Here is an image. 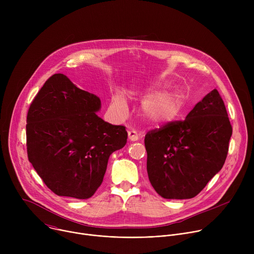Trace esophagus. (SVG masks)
I'll return each mask as SVG.
<instances>
[{"instance_id": "1", "label": "esophagus", "mask_w": 254, "mask_h": 254, "mask_svg": "<svg viewBox=\"0 0 254 254\" xmlns=\"http://www.w3.org/2000/svg\"><path fill=\"white\" fill-rule=\"evenodd\" d=\"M127 135H128V139L131 141H135L139 138V134L135 130H129L127 132Z\"/></svg>"}]
</instances>
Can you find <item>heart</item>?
Returning <instances> with one entry per match:
<instances>
[{"mask_svg":"<svg viewBox=\"0 0 254 254\" xmlns=\"http://www.w3.org/2000/svg\"><path fill=\"white\" fill-rule=\"evenodd\" d=\"M147 99L142 105V116L152 124H167L175 120L182 111L185 98L182 92L167 91L165 87L150 88L144 93ZM114 103L123 113L127 111L126 98L121 93L114 96Z\"/></svg>","mask_w":254,"mask_h":254,"instance_id":"heart-1","label":"heart"}]
</instances>
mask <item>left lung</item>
<instances>
[{
	"label": "left lung",
	"instance_id": "8db88e82",
	"mask_svg": "<svg viewBox=\"0 0 254 254\" xmlns=\"http://www.w3.org/2000/svg\"><path fill=\"white\" fill-rule=\"evenodd\" d=\"M232 134L224 102L209 92L185 121L169 123L144 136L149 180L165 199L198 195L226 160Z\"/></svg>",
	"mask_w": 254,
	"mask_h": 254
}]
</instances>
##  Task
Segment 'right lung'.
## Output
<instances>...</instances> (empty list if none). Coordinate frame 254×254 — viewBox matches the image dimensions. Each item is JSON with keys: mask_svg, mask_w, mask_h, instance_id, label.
I'll list each match as a JSON object with an SVG mask.
<instances>
[{"mask_svg": "<svg viewBox=\"0 0 254 254\" xmlns=\"http://www.w3.org/2000/svg\"><path fill=\"white\" fill-rule=\"evenodd\" d=\"M98 96L61 73L52 75L32 101L26 126L29 162L56 195L90 198L101 185L110 156L127 132L104 122Z\"/></svg>", "mask_w": 254, "mask_h": 254, "instance_id": "obj_1", "label": "right lung"}]
</instances>
